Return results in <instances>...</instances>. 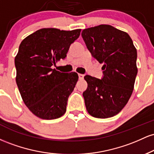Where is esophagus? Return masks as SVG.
Masks as SVG:
<instances>
[{"mask_svg": "<svg viewBox=\"0 0 154 154\" xmlns=\"http://www.w3.org/2000/svg\"><path fill=\"white\" fill-rule=\"evenodd\" d=\"M79 79H84V75H82V74H78Z\"/></svg>", "mask_w": 154, "mask_h": 154, "instance_id": "34e87169", "label": "esophagus"}]
</instances>
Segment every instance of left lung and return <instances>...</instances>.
<instances>
[{"mask_svg":"<svg viewBox=\"0 0 154 154\" xmlns=\"http://www.w3.org/2000/svg\"><path fill=\"white\" fill-rule=\"evenodd\" d=\"M82 37L88 49L103 63V77L85 76L83 92L86 109L91 116L105 119L116 115L128 103L137 74V50L128 33L109 24L85 29Z\"/></svg>","mask_w":154,"mask_h":154,"instance_id":"left-lung-1","label":"left lung"}]
</instances>
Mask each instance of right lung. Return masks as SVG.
<instances>
[{"label":"right lung","mask_w":154,"mask_h":154,"mask_svg":"<svg viewBox=\"0 0 154 154\" xmlns=\"http://www.w3.org/2000/svg\"><path fill=\"white\" fill-rule=\"evenodd\" d=\"M80 32L43 28L24 38L19 45L14 60L16 82L24 103L40 119H57L66 112L78 75L60 72L52 66L66 58Z\"/></svg>","instance_id":"right-lung-1"}]
</instances>
